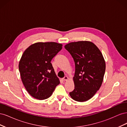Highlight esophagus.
Returning a JSON list of instances; mask_svg holds the SVG:
<instances>
[{
	"instance_id": "obj_1",
	"label": "esophagus",
	"mask_w": 127,
	"mask_h": 127,
	"mask_svg": "<svg viewBox=\"0 0 127 127\" xmlns=\"http://www.w3.org/2000/svg\"><path fill=\"white\" fill-rule=\"evenodd\" d=\"M63 80H64V81H67V80H68V77L67 76H64V77L63 78Z\"/></svg>"
}]
</instances>
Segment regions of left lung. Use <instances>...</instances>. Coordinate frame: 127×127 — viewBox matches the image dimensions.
<instances>
[{"label": "left lung", "instance_id": "obj_1", "mask_svg": "<svg viewBox=\"0 0 127 127\" xmlns=\"http://www.w3.org/2000/svg\"><path fill=\"white\" fill-rule=\"evenodd\" d=\"M74 59L75 89L69 94L78 102L86 101L98 91L103 82L105 63L101 52L90 41L71 42L64 46Z\"/></svg>", "mask_w": 127, "mask_h": 127}]
</instances>
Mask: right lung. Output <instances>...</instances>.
I'll list each match as a JSON object with an SVG mask.
<instances>
[{
    "label": "right lung",
    "mask_w": 127,
    "mask_h": 127,
    "mask_svg": "<svg viewBox=\"0 0 127 127\" xmlns=\"http://www.w3.org/2000/svg\"><path fill=\"white\" fill-rule=\"evenodd\" d=\"M63 44L56 42H37L24 52L19 63V71L28 93L40 100L49 98L60 80L51 60L61 49Z\"/></svg>",
    "instance_id": "1"
}]
</instances>
